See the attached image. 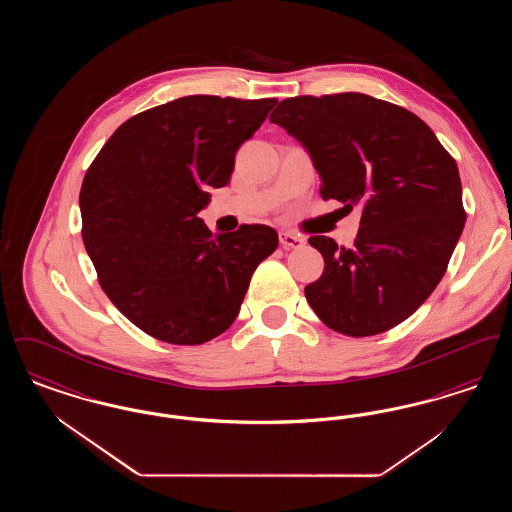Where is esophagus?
I'll use <instances>...</instances> for the list:
<instances>
[{
    "label": "esophagus",
    "instance_id": "esophagus-1",
    "mask_svg": "<svg viewBox=\"0 0 512 512\" xmlns=\"http://www.w3.org/2000/svg\"><path fill=\"white\" fill-rule=\"evenodd\" d=\"M278 236H280V244H282L284 249H299V247L305 245V240L299 234H295V232L282 230Z\"/></svg>",
    "mask_w": 512,
    "mask_h": 512
}]
</instances>
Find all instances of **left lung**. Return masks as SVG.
Listing matches in <instances>:
<instances>
[{"label": "left lung", "instance_id": "obj_1", "mask_svg": "<svg viewBox=\"0 0 512 512\" xmlns=\"http://www.w3.org/2000/svg\"><path fill=\"white\" fill-rule=\"evenodd\" d=\"M270 122L309 151L324 199L363 213L351 247L309 238L324 257L322 276L305 288L317 317L353 338L411 317L436 290L463 234L455 159L414 113L357 92L284 99Z\"/></svg>", "mask_w": 512, "mask_h": 512}]
</instances>
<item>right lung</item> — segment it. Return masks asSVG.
<instances>
[{
  "mask_svg": "<svg viewBox=\"0 0 512 512\" xmlns=\"http://www.w3.org/2000/svg\"><path fill=\"white\" fill-rule=\"evenodd\" d=\"M278 99L186 96L122 122L80 188L82 240L99 286L155 340L199 345L236 320L278 245L265 224L215 236L197 213L230 182L236 151Z\"/></svg>",
  "mask_w": 512,
  "mask_h": 512,
  "instance_id": "right-lung-1",
  "label": "right lung"
}]
</instances>
